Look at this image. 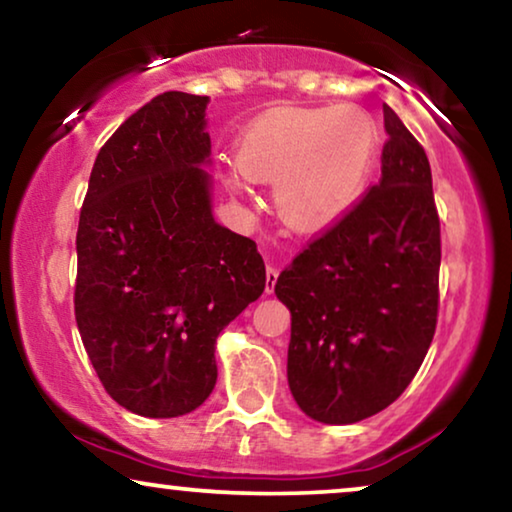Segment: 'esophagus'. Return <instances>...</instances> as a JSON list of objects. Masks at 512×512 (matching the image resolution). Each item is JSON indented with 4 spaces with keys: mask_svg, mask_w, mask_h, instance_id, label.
Wrapping results in <instances>:
<instances>
[{
    "mask_svg": "<svg viewBox=\"0 0 512 512\" xmlns=\"http://www.w3.org/2000/svg\"><path fill=\"white\" fill-rule=\"evenodd\" d=\"M276 281H278V269L276 267H267V283H264V290H267V295H271V292H274Z\"/></svg>",
    "mask_w": 512,
    "mask_h": 512,
    "instance_id": "esophagus-1",
    "label": "esophagus"
}]
</instances>
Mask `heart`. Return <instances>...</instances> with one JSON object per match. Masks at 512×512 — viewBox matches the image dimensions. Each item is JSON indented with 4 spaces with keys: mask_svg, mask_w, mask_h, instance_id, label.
I'll list each match as a JSON object with an SVG mask.
<instances>
[{
    "mask_svg": "<svg viewBox=\"0 0 512 512\" xmlns=\"http://www.w3.org/2000/svg\"><path fill=\"white\" fill-rule=\"evenodd\" d=\"M374 156L377 126L363 109H271L245 126L224 185L236 196H248L250 182L274 185L283 224L316 234L356 208Z\"/></svg>",
    "mask_w": 512,
    "mask_h": 512,
    "instance_id": "1",
    "label": "heart"
}]
</instances>
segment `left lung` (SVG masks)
<instances>
[{"label":"left lung","mask_w":512,"mask_h":512,"mask_svg":"<svg viewBox=\"0 0 512 512\" xmlns=\"http://www.w3.org/2000/svg\"><path fill=\"white\" fill-rule=\"evenodd\" d=\"M381 180L278 276L290 309L288 384L306 417L356 424L424 363L438 320L440 220L424 147L384 105Z\"/></svg>","instance_id":"8db88e82"}]
</instances>
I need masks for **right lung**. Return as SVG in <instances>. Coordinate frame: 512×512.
<instances>
[{
  "label": "right lung",
  "mask_w": 512,
  "mask_h": 512,
  "mask_svg": "<svg viewBox=\"0 0 512 512\" xmlns=\"http://www.w3.org/2000/svg\"><path fill=\"white\" fill-rule=\"evenodd\" d=\"M208 95L168 91L93 163L77 231L74 316L121 407L173 419L206 403L220 332L264 292L255 241L213 217Z\"/></svg>",
  "instance_id": "add662e5"
}]
</instances>
